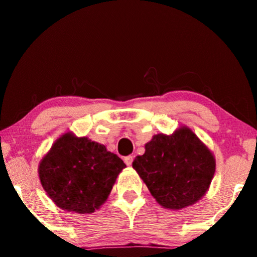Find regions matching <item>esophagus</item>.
Listing matches in <instances>:
<instances>
[{
  "label": "esophagus",
  "mask_w": 257,
  "mask_h": 257,
  "mask_svg": "<svg viewBox=\"0 0 257 257\" xmlns=\"http://www.w3.org/2000/svg\"><path fill=\"white\" fill-rule=\"evenodd\" d=\"M133 161H134V156L133 155L125 156V158H124V163L127 164V165H132L133 164Z\"/></svg>",
  "instance_id": "34e87169"
}]
</instances>
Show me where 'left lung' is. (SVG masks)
Here are the masks:
<instances>
[{"label": "left lung", "mask_w": 257, "mask_h": 257, "mask_svg": "<svg viewBox=\"0 0 257 257\" xmlns=\"http://www.w3.org/2000/svg\"><path fill=\"white\" fill-rule=\"evenodd\" d=\"M133 168L160 205L180 210L205 195L215 172V159L188 127H180L172 135H154Z\"/></svg>", "instance_id": "1"}]
</instances>
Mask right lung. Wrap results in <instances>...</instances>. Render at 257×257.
Here are the masks:
<instances>
[{"label": "right lung", "instance_id": "obj_1", "mask_svg": "<svg viewBox=\"0 0 257 257\" xmlns=\"http://www.w3.org/2000/svg\"><path fill=\"white\" fill-rule=\"evenodd\" d=\"M125 164L118 155L72 133L52 145L38 168L43 188L62 210L93 213L106 201Z\"/></svg>", "mask_w": 257, "mask_h": 257}]
</instances>
